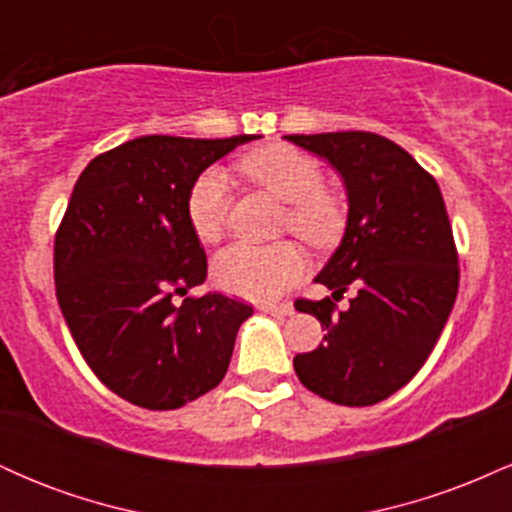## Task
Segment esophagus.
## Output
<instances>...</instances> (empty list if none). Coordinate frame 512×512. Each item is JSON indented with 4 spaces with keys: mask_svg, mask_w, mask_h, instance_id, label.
<instances>
[{
    "mask_svg": "<svg viewBox=\"0 0 512 512\" xmlns=\"http://www.w3.org/2000/svg\"><path fill=\"white\" fill-rule=\"evenodd\" d=\"M260 310L276 317H289L293 315V303H262Z\"/></svg>",
    "mask_w": 512,
    "mask_h": 512,
    "instance_id": "esophagus-1",
    "label": "esophagus"
}]
</instances>
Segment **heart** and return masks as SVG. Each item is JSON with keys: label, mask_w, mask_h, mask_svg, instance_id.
I'll return each mask as SVG.
<instances>
[{"label": "heart", "mask_w": 512, "mask_h": 512, "mask_svg": "<svg viewBox=\"0 0 512 512\" xmlns=\"http://www.w3.org/2000/svg\"><path fill=\"white\" fill-rule=\"evenodd\" d=\"M248 178L260 182L289 202L286 231L315 248H327L342 236L346 209L342 197L325 187V170L313 156L289 144L264 146L238 161ZM231 211V182L219 166L204 168L192 180L185 214L192 233L204 243H216L226 231ZM214 281L221 291L248 301H274L293 289L308 272V257L291 240L272 245L233 243L216 255Z\"/></svg>", "instance_id": "heart-1"}]
</instances>
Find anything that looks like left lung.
I'll use <instances>...</instances> for the list:
<instances>
[{
    "label": "left lung",
    "mask_w": 512,
    "mask_h": 512,
    "mask_svg": "<svg viewBox=\"0 0 512 512\" xmlns=\"http://www.w3.org/2000/svg\"><path fill=\"white\" fill-rule=\"evenodd\" d=\"M286 139L327 158L349 192L344 240L315 279L332 296L296 301V310L322 322L325 342L293 358V368L322 399L378 404L419 373L457 298L460 264L443 195L426 168L380 134ZM349 288L357 296L339 311Z\"/></svg>",
    "instance_id": "8db88e82"
}]
</instances>
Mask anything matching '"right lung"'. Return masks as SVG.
<instances>
[{"instance_id":"obj_1","label":"right lung","mask_w":512,"mask_h":512,"mask_svg":"<svg viewBox=\"0 0 512 512\" xmlns=\"http://www.w3.org/2000/svg\"><path fill=\"white\" fill-rule=\"evenodd\" d=\"M151 134L103 151L76 180L55 233V291L98 380L144 409H178L221 383L252 305L187 296L207 255L185 199L192 180L238 144Z\"/></svg>"}]
</instances>
